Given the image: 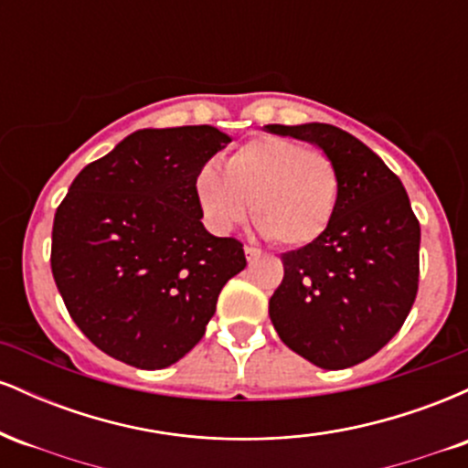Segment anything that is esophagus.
Returning <instances> with one entry per match:
<instances>
[{"label": "esophagus", "mask_w": 468, "mask_h": 468, "mask_svg": "<svg viewBox=\"0 0 468 468\" xmlns=\"http://www.w3.org/2000/svg\"><path fill=\"white\" fill-rule=\"evenodd\" d=\"M244 255H246V260L252 261V260H257V257L261 255V250L252 249V246H244Z\"/></svg>", "instance_id": "34e87169"}]
</instances>
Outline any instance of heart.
I'll return each instance as SVG.
<instances>
[{"label": "heart", "instance_id": "heart-1", "mask_svg": "<svg viewBox=\"0 0 468 468\" xmlns=\"http://www.w3.org/2000/svg\"><path fill=\"white\" fill-rule=\"evenodd\" d=\"M197 202L216 233L250 216L264 238L305 246L330 227L338 202V171L332 158L288 138L261 136L241 144L224 169L204 165L196 178Z\"/></svg>", "mask_w": 468, "mask_h": 468}]
</instances>
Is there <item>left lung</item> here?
Returning a JSON list of instances; mask_svg holds the SVG:
<instances>
[{"mask_svg": "<svg viewBox=\"0 0 468 468\" xmlns=\"http://www.w3.org/2000/svg\"><path fill=\"white\" fill-rule=\"evenodd\" d=\"M332 158L338 202L330 227L283 252V282L268 303L279 338L324 369L374 356L400 330L418 292L420 224L399 176L352 133L325 122L266 125Z\"/></svg>", "mask_w": 468, "mask_h": 468, "instance_id": "8db88e82", "label": "left lung"}]
</instances>
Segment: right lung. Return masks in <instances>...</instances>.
Returning <instances> with one entry per match:
<instances>
[{
  "instance_id": "1",
  "label": "right lung",
  "mask_w": 468,
  "mask_h": 468,
  "mask_svg": "<svg viewBox=\"0 0 468 468\" xmlns=\"http://www.w3.org/2000/svg\"><path fill=\"white\" fill-rule=\"evenodd\" d=\"M233 141L211 125L138 130L69 185L52 227V275L99 350L138 369L180 361L224 283L246 268L202 224L196 178Z\"/></svg>"
}]
</instances>
